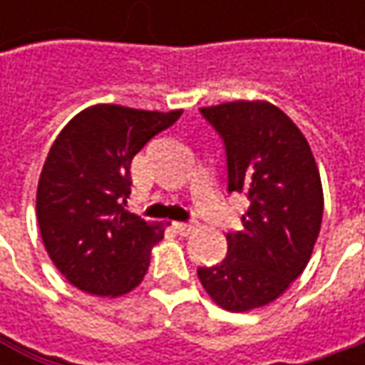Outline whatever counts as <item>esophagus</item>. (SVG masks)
<instances>
[{"instance_id":"34e87169","label":"esophagus","mask_w":365,"mask_h":365,"mask_svg":"<svg viewBox=\"0 0 365 365\" xmlns=\"http://www.w3.org/2000/svg\"><path fill=\"white\" fill-rule=\"evenodd\" d=\"M175 227L178 230V233H182V235H190V233L197 230V225H195V223H185V221L175 223Z\"/></svg>"}]
</instances>
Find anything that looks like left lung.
Here are the masks:
<instances>
[{
    "mask_svg": "<svg viewBox=\"0 0 365 365\" xmlns=\"http://www.w3.org/2000/svg\"><path fill=\"white\" fill-rule=\"evenodd\" d=\"M223 138L227 192L250 207L242 232L227 233V256L199 268V280L221 309L245 313L274 302L307 268L323 217V187L307 138L268 101L201 107Z\"/></svg>",
    "mask_w": 365,
    "mask_h": 365,
    "instance_id": "obj_1",
    "label": "left lung"
}]
</instances>
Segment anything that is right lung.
I'll return each instance as SVG.
<instances>
[{
	"label": "right lung",
	"instance_id": "right-lung-1",
	"mask_svg": "<svg viewBox=\"0 0 365 365\" xmlns=\"http://www.w3.org/2000/svg\"><path fill=\"white\" fill-rule=\"evenodd\" d=\"M180 113L99 103L56 135L38 180L36 217L50 259L78 290L115 299L144 280L164 223L125 209L130 166Z\"/></svg>",
	"mask_w": 365,
	"mask_h": 365
}]
</instances>
